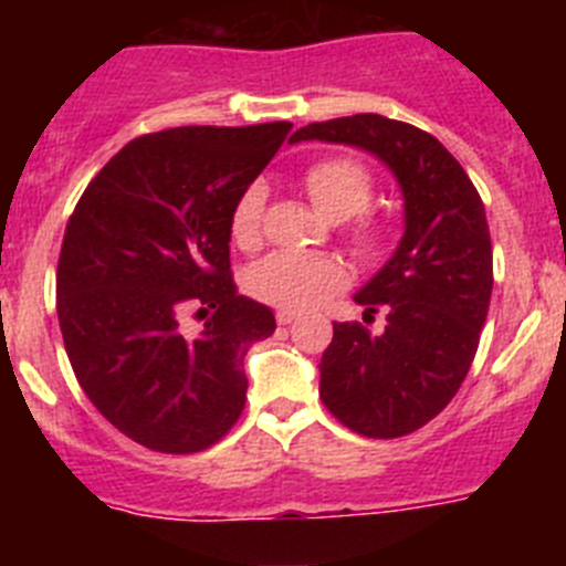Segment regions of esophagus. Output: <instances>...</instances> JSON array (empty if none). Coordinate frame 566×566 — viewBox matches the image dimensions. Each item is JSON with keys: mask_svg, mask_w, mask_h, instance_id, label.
Segmentation results:
<instances>
[{"mask_svg": "<svg viewBox=\"0 0 566 566\" xmlns=\"http://www.w3.org/2000/svg\"><path fill=\"white\" fill-rule=\"evenodd\" d=\"M274 317H277L280 326H289V323H294V319H297V312H292V308H280Z\"/></svg>", "mask_w": 566, "mask_h": 566, "instance_id": "obj_1", "label": "esophagus"}]
</instances>
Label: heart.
<instances>
[{
	"label": "heart",
	"instance_id": "b5f03b06",
	"mask_svg": "<svg viewBox=\"0 0 566 566\" xmlns=\"http://www.w3.org/2000/svg\"><path fill=\"white\" fill-rule=\"evenodd\" d=\"M303 187L317 212L326 214L328 221H352L371 203L374 178L354 158L332 155V158H319L306 169ZM263 203H266L263 184H252L240 192L232 209V221H229V232L240 249L258 247ZM352 247L365 258L377 254L382 247V227L377 221H359L352 232ZM343 283V266L326 254L274 252L254 263L249 272V289L254 297L266 300L272 306L292 308V312L317 306Z\"/></svg>",
	"mask_w": 566,
	"mask_h": 566
}]
</instances>
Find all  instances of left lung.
Wrapping results in <instances>:
<instances>
[{
  "instance_id": "left-lung-1",
  "label": "left lung",
  "mask_w": 566,
  "mask_h": 566,
  "mask_svg": "<svg viewBox=\"0 0 566 566\" xmlns=\"http://www.w3.org/2000/svg\"><path fill=\"white\" fill-rule=\"evenodd\" d=\"M371 153L402 192L405 229L385 266L357 294L385 308L382 334L334 323L319 359V397L354 433L394 439L431 422L470 371L493 292V249L476 187L424 129L377 113L300 127L292 144Z\"/></svg>"
}]
</instances>
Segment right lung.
<instances>
[{"label": "right lung", "mask_w": 566, "mask_h": 566, "mask_svg": "<svg viewBox=\"0 0 566 566\" xmlns=\"http://www.w3.org/2000/svg\"><path fill=\"white\" fill-rule=\"evenodd\" d=\"M289 122L175 127L115 153L70 214L56 312L78 385L124 437L198 453L238 422L249 345L272 308L234 289L229 221L277 153ZM189 311H212L198 335Z\"/></svg>", "instance_id": "obj_1"}]
</instances>
